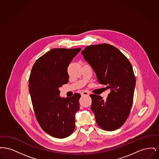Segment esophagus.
<instances>
[{
	"label": "esophagus",
	"mask_w": 159,
	"mask_h": 159,
	"mask_svg": "<svg viewBox=\"0 0 159 159\" xmlns=\"http://www.w3.org/2000/svg\"><path fill=\"white\" fill-rule=\"evenodd\" d=\"M89 94V93L87 92V91H83L82 92V93H81V95L82 96H84V95H87V96H88Z\"/></svg>",
	"instance_id": "34e87169"
}]
</instances>
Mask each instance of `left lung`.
<instances>
[{"label": "left lung", "instance_id": "1", "mask_svg": "<svg viewBox=\"0 0 159 159\" xmlns=\"http://www.w3.org/2000/svg\"><path fill=\"white\" fill-rule=\"evenodd\" d=\"M82 54L98 83L111 91L106 101L90 95L96 122L103 130H115L126 121L132 106L136 79L132 64L117 48L107 43L88 46Z\"/></svg>", "mask_w": 159, "mask_h": 159}]
</instances>
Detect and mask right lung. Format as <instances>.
Masks as SVG:
<instances>
[{"label": "right lung", "mask_w": 159, "mask_h": 159, "mask_svg": "<svg viewBox=\"0 0 159 159\" xmlns=\"http://www.w3.org/2000/svg\"><path fill=\"white\" fill-rule=\"evenodd\" d=\"M81 48L52 49L34 64L29 77V92L36 118L51 136L64 138L75 128V114L79 110V93L61 98L59 88L68 83L67 68Z\"/></svg>", "instance_id": "right-lung-1"}]
</instances>
